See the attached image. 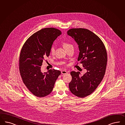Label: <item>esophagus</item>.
Segmentation results:
<instances>
[{"mask_svg": "<svg viewBox=\"0 0 125 125\" xmlns=\"http://www.w3.org/2000/svg\"><path fill=\"white\" fill-rule=\"evenodd\" d=\"M61 73L63 74H67L68 73V72L65 70H63L61 71Z\"/></svg>", "mask_w": 125, "mask_h": 125, "instance_id": "esophagus-1", "label": "esophagus"}]
</instances>
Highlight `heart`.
<instances>
[{"label":"heart","instance_id":"b5f03b06","mask_svg":"<svg viewBox=\"0 0 125 125\" xmlns=\"http://www.w3.org/2000/svg\"><path fill=\"white\" fill-rule=\"evenodd\" d=\"M71 45V44H70L67 42H63V47L65 49H66L67 48H68ZM55 48L54 46H52L51 49V53L52 55H53L55 54Z\"/></svg>","mask_w":125,"mask_h":125}]
</instances>
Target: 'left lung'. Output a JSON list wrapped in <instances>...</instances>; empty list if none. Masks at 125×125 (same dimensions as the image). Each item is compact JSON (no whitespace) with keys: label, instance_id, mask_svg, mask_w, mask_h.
I'll list each match as a JSON object with an SVG mask.
<instances>
[{"label":"left lung","instance_id":"left-lung-1","mask_svg":"<svg viewBox=\"0 0 125 125\" xmlns=\"http://www.w3.org/2000/svg\"><path fill=\"white\" fill-rule=\"evenodd\" d=\"M67 34L78 45V61L87 70L83 75L78 71L70 72L69 89L76 96L84 98L92 94L103 78L107 60L106 50L101 39L88 29H71Z\"/></svg>","mask_w":125,"mask_h":125}]
</instances>
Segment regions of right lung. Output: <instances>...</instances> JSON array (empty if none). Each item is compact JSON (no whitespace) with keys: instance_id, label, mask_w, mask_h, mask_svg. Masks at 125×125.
<instances>
[{"instance_id":"right-lung-1","label":"right lung","mask_w":125,"mask_h":125,"mask_svg":"<svg viewBox=\"0 0 125 125\" xmlns=\"http://www.w3.org/2000/svg\"><path fill=\"white\" fill-rule=\"evenodd\" d=\"M62 32L54 28H46L35 33L22 48L19 57V71L23 83L34 95L46 96L52 92L61 71L50 69L41 71L42 62L48 57L54 41Z\"/></svg>"}]
</instances>
